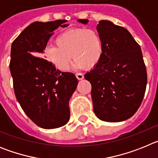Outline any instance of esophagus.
<instances>
[{"label":"esophagus","instance_id":"obj_1","mask_svg":"<svg viewBox=\"0 0 158 158\" xmlns=\"http://www.w3.org/2000/svg\"><path fill=\"white\" fill-rule=\"evenodd\" d=\"M76 77H77V78L78 80H82V79L84 78V75L82 74V73H77Z\"/></svg>","mask_w":158,"mask_h":158}]
</instances>
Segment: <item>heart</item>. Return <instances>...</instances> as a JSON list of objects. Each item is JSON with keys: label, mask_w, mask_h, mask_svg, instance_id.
<instances>
[{"label": "heart", "mask_w": 158, "mask_h": 158, "mask_svg": "<svg viewBox=\"0 0 158 158\" xmlns=\"http://www.w3.org/2000/svg\"><path fill=\"white\" fill-rule=\"evenodd\" d=\"M55 44L47 46L44 55L49 62L62 71L69 68L72 58L77 69H93L104 56V43L97 31L91 28L69 29L60 33Z\"/></svg>", "instance_id": "obj_1"}]
</instances>
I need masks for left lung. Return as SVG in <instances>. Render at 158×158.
I'll use <instances>...</instances> for the list:
<instances>
[{
    "instance_id": "8db88e82",
    "label": "left lung",
    "mask_w": 158,
    "mask_h": 158,
    "mask_svg": "<svg viewBox=\"0 0 158 158\" xmlns=\"http://www.w3.org/2000/svg\"><path fill=\"white\" fill-rule=\"evenodd\" d=\"M88 19H78L82 23ZM104 43V56L85 78L91 83L93 111L100 120L121 122L135 115L142 104L147 73L139 43L126 28L108 20L96 26Z\"/></svg>"
}]
</instances>
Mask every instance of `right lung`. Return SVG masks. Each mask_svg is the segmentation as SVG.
Returning <instances> with one entry per match:
<instances>
[{"instance_id":"right-lung-1","label":"right lung","mask_w":158,"mask_h":158,"mask_svg":"<svg viewBox=\"0 0 158 158\" xmlns=\"http://www.w3.org/2000/svg\"><path fill=\"white\" fill-rule=\"evenodd\" d=\"M66 20L31 23L14 40L9 63L15 95L25 114L37 126L54 129L69 119V100L78 81L43 57L50 38Z\"/></svg>"}]
</instances>
